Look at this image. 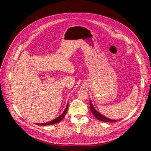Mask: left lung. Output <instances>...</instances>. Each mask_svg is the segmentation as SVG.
Returning <instances> with one entry per match:
<instances>
[{"label": "left lung", "mask_w": 151, "mask_h": 151, "mask_svg": "<svg viewBox=\"0 0 151 151\" xmlns=\"http://www.w3.org/2000/svg\"><path fill=\"white\" fill-rule=\"evenodd\" d=\"M90 109H91V111L92 112V114L94 115V116L99 121H103V122H116L118 121L119 119H117V120H115V119H109L108 118H107L106 116H104V115H103L102 114H101L100 112H99L93 106L91 100H90Z\"/></svg>", "instance_id": "left-lung-1"}]
</instances>
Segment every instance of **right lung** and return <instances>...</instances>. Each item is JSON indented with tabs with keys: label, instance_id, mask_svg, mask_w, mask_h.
<instances>
[{
	"label": "right lung",
	"instance_id": "right-lung-1",
	"mask_svg": "<svg viewBox=\"0 0 151 151\" xmlns=\"http://www.w3.org/2000/svg\"><path fill=\"white\" fill-rule=\"evenodd\" d=\"M68 105H69V103H68L67 106L66 107L65 109H64V112L59 116H58L57 118H56L54 119L53 120L50 121L49 122H47L45 123H36V124L38 125H49L55 124H57V123L60 122L63 119V118L65 116V115H66V114L67 113V111H68Z\"/></svg>",
	"mask_w": 151,
	"mask_h": 151
}]
</instances>
